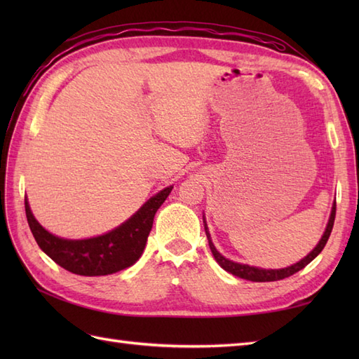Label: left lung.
<instances>
[{
  "instance_id": "8db88e82",
  "label": "left lung",
  "mask_w": 359,
  "mask_h": 359,
  "mask_svg": "<svg viewBox=\"0 0 359 359\" xmlns=\"http://www.w3.org/2000/svg\"><path fill=\"white\" fill-rule=\"evenodd\" d=\"M334 215H337V202L333 203L332 215H330V219H329V224H327L325 233H324V236L321 238V241H319L318 245L315 247V250L311 251L310 255H307L306 257H304L302 261L296 262V264L292 265V266H287V269H280V270H262V269H256V266L242 265V264H238V262L228 261V259H225L222 255H220L219 251L216 250V247L212 245L207 225H205V233H207L208 245H210V250H211L212 256H215V259L219 262V265L222 266L224 270H226L228 273L234 274V276L242 278V279H247V280H253V282H273V280H280V279H285V278H288V276H292V274H294V273H297L299 270H302L304 266L309 265L319 253H321L323 248L325 247L327 241H329V238H330L332 228H333V224H334Z\"/></svg>"
}]
</instances>
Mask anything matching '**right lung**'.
<instances>
[{"instance_id":"obj_1","label":"right lung","mask_w":359,"mask_h":359,"mask_svg":"<svg viewBox=\"0 0 359 359\" xmlns=\"http://www.w3.org/2000/svg\"><path fill=\"white\" fill-rule=\"evenodd\" d=\"M172 187L157 193L135 215L116 230L93 239L67 241L46 231L36 222L25 199L26 217L34 238L46 255L65 270L80 276H106L135 264L147 245L156 211L170 196Z\"/></svg>"}]
</instances>
